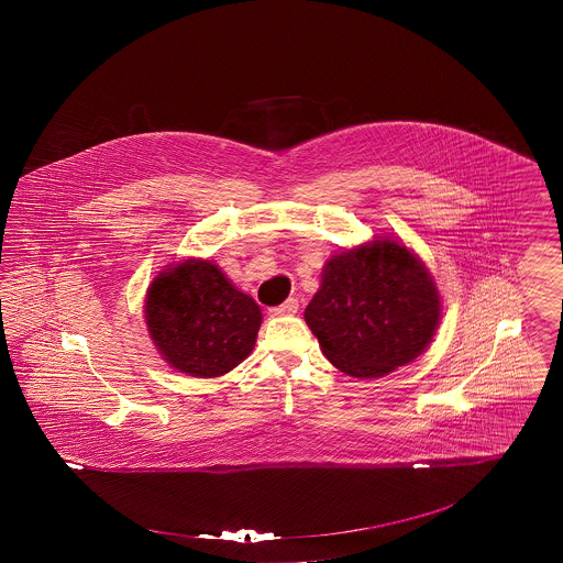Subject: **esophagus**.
Wrapping results in <instances>:
<instances>
[{
	"instance_id": "obj_1",
	"label": "esophagus",
	"mask_w": 563,
	"mask_h": 563,
	"mask_svg": "<svg viewBox=\"0 0 563 563\" xmlns=\"http://www.w3.org/2000/svg\"><path fill=\"white\" fill-rule=\"evenodd\" d=\"M297 308H299V303H297V299L291 297V299H287L285 303H280V306H276V308H272L269 310V314L272 317H291L297 312Z\"/></svg>"
}]
</instances>
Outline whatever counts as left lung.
Segmentation results:
<instances>
[{
	"label": "left lung",
	"mask_w": 563,
	"mask_h": 563,
	"mask_svg": "<svg viewBox=\"0 0 563 563\" xmlns=\"http://www.w3.org/2000/svg\"><path fill=\"white\" fill-rule=\"evenodd\" d=\"M303 319L333 367L369 379L427 350L441 322V295L411 249L377 236L324 262Z\"/></svg>",
	"instance_id": "obj_1"
}]
</instances>
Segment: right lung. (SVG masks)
Masks as SVG:
<instances>
[{
    "instance_id": "1",
    "label": "right lung",
    "mask_w": 563,
    "mask_h": 563,
    "mask_svg": "<svg viewBox=\"0 0 563 563\" xmlns=\"http://www.w3.org/2000/svg\"><path fill=\"white\" fill-rule=\"evenodd\" d=\"M145 324L168 367L191 377H219L253 352L262 308L211 260H184L162 269L145 295Z\"/></svg>"
}]
</instances>
